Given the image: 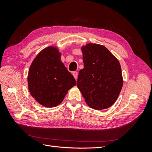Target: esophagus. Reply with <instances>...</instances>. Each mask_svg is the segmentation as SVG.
Returning <instances> with one entry per match:
<instances>
[{"label": "esophagus", "instance_id": "obj_1", "mask_svg": "<svg viewBox=\"0 0 152 152\" xmlns=\"http://www.w3.org/2000/svg\"><path fill=\"white\" fill-rule=\"evenodd\" d=\"M72 74H73V77H74L75 80H77V77H78V73L77 72H73Z\"/></svg>", "mask_w": 152, "mask_h": 152}]
</instances>
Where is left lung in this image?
<instances>
[{
    "label": "left lung",
    "mask_w": 152,
    "mask_h": 152,
    "mask_svg": "<svg viewBox=\"0 0 152 152\" xmlns=\"http://www.w3.org/2000/svg\"><path fill=\"white\" fill-rule=\"evenodd\" d=\"M81 49L84 68L79 71L77 86L89 107L108 108L116 102L123 86L120 63L103 45L88 44Z\"/></svg>",
    "instance_id": "left-lung-1"
}]
</instances>
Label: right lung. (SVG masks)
<instances>
[{"label": "right lung", "mask_w": 152, "mask_h": 152, "mask_svg": "<svg viewBox=\"0 0 152 152\" xmlns=\"http://www.w3.org/2000/svg\"><path fill=\"white\" fill-rule=\"evenodd\" d=\"M61 53L48 47L37 54L30 67L28 89L32 97L45 107L60 104L67 92L76 85L74 77L61 61Z\"/></svg>", "instance_id": "add662e5"}]
</instances>
